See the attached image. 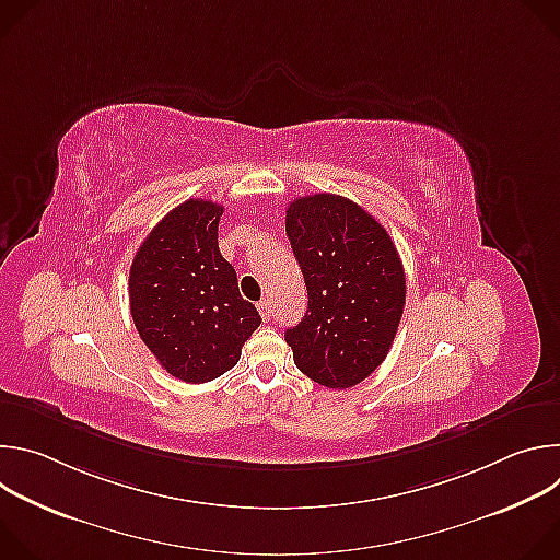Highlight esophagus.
I'll list each match as a JSON object with an SVG mask.
<instances>
[{"mask_svg":"<svg viewBox=\"0 0 560 560\" xmlns=\"http://www.w3.org/2000/svg\"><path fill=\"white\" fill-rule=\"evenodd\" d=\"M257 310H259L264 322H270V316H272V303H270V299L259 301V303H257Z\"/></svg>","mask_w":560,"mask_h":560,"instance_id":"obj_1","label":"esophagus"}]
</instances>
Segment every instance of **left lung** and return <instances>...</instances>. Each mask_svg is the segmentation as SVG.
I'll return each instance as SVG.
<instances>
[{
	"label": "left lung",
	"mask_w": 560,
	"mask_h": 560,
	"mask_svg": "<svg viewBox=\"0 0 560 560\" xmlns=\"http://www.w3.org/2000/svg\"><path fill=\"white\" fill-rule=\"evenodd\" d=\"M285 232L307 310L285 330L296 368L330 389L368 378L387 357L406 305V272L385 228L339 195L290 203Z\"/></svg>",
	"instance_id": "left-lung-1"
}]
</instances>
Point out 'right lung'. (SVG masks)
<instances>
[{"mask_svg": "<svg viewBox=\"0 0 560 560\" xmlns=\"http://www.w3.org/2000/svg\"><path fill=\"white\" fill-rule=\"evenodd\" d=\"M221 214L214 201H184L150 230L130 266L135 328L162 368L186 383L234 368L261 324L219 253Z\"/></svg>", "mask_w": 560, "mask_h": 560, "instance_id": "obj_1", "label": "right lung"}]
</instances>
